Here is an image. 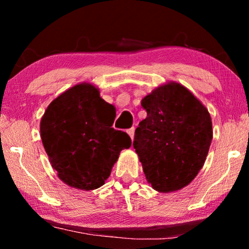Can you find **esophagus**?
Segmentation results:
<instances>
[{"label": "esophagus", "mask_w": 249, "mask_h": 249, "mask_svg": "<svg viewBox=\"0 0 249 249\" xmlns=\"http://www.w3.org/2000/svg\"><path fill=\"white\" fill-rule=\"evenodd\" d=\"M127 134L129 135V137L132 138V141H133V140H134V134H135V128L132 127V128L127 129Z\"/></svg>", "instance_id": "1"}]
</instances>
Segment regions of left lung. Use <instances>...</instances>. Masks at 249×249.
Listing matches in <instances>:
<instances>
[{
  "label": "left lung",
  "instance_id": "left-lung-1",
  "mask_svg": "<svg viewBox=\"0 0 249 249\" xmlns=\"http://www.w3.org/2000/svg\"><path fill=\"white\" fill-rule=\"evenodd\" d=\"M147 117L133 146L153 189L179 191L199 174L213 138L212 120L201 101L178 82L161 84L142 100Z\"/></svg>",
  "mask_w": 249,
  "mask_h": 249
}]
</instances>
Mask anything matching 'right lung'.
Masks as SVG:
<instances>
[{
  "mask_svg": "<svg viewBox=\"0 0 249 249\" xmlns=\"http://www.w3.org/2000/svg\"><path fill=\"white\" fill-rule=\"evenodd\" d=\"M115 115L89 82L75 84L48 105L40 137L62 182L84 191L105 183L121 150L132 145L127 134L112 127Z\"/></svg>",
  "mask_w": 249,
  "mask_h": 249,
  "instance_id": "right-lung-1",
  "label": "right lung"
}]
</instances>
